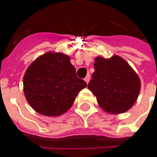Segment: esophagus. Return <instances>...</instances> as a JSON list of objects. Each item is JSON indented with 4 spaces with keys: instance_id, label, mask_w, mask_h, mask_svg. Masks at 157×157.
Returning a JSON list of instances; mask_svg holds the SVG:
<instances>
[{
    "instance_id": "34e87169",
    "label": "esophagus",
    "mask_w": 157,
    "mask_h": 157,
    "mask_svg": "<svg viewBox=\"0 0 157 157\" xmlns=\"http://www.w3.org/2000/svg\"><path fill=\"white\" fill-rule=\"evenodd\" d=\"M90 78H91V77H90V74H87V76L85 78V81H86V84H88V83H89V81H90Z\"/></svg>"
}]
</instances>
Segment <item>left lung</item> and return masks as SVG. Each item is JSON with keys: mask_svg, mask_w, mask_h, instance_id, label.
<instances>
[{"mask_svg": "<svg viewBox=\"0 0 157 157\" xmlns=\"http://www.w3.org/2000/svg\"><path fill=\"white\" fill-rule=\"evenodd\" d=\"M93 78L88 89L97 98L105 113H123L134 105L141 90V80L134 69L122 57H95Z\"/></svg>", "mask_w": 157, "mask_h": 157, "instance_id": "obj_1", "label": "left lung"}]
</instances>
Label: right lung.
Returning a JSON list of instances; mask_svg holds the SVG:
<instances>
[{
  "mask_svg": "<svg viewBox=\"0 0 157 157\" xmlns=\"http://www.w3.org/2000/svg\"><path fill=\"white\" fill-rule=\"evenodd\" d=\"M86 83L76 76L70 57L48 52L34 60L23 76L25 98L35 111L45 116L67 112Z\"/></svg>",
  "mask_w": 157,
  "mask_h": 157,
  "instance_id": "add662e5",
  "label": "right lung"
}]
</instances>
